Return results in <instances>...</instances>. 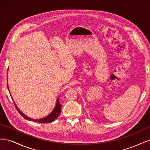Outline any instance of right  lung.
I'll list each match as a JSON object with an SVG mask.
<instances>
[{
	"label": "right lung",
	"instance_id": "add662e5",
	"mask_svg": "<svg viewBox=\"0 0 150 150\" xmlns=\"http://www.w3.org/2000/svg\"><path fill=\"white\" fill-rule=\"evenodd\" d=\"M7 88L8 91H9V89H8V86L7 84ZM15 104V106L17 109V111L20 113V115L24 117L25 119L29 120V121H33L34 122H40V123H49V122H51L52 121H55L58 116L60 115L61 114V104H60L59 101V99H57V101H56V107L54 109L53 111L51 112V113L50 115H49L48 116H47L46 117H44V118H41V119H39V120H34V119H32L30 117H28L26 115H25L23 112H22L19 108H17L16 104L14 103Z\"/></svg>",
	"mask_w": 150,
	"mask_h": 150
}]
</instances>
